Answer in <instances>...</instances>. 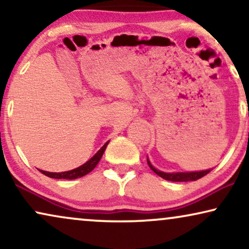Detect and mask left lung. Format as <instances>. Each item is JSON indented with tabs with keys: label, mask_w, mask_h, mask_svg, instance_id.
Listing matches in <instances>:
<instances>
[{
	"label": "left lung",
	"mask_w": 249,
	"mask_h": 249,
	"mask_svg": "<svg viewBox=\"0 0 249 249\" xmlns=\"http://www.w3.org/2000/svg\"><path fill=\"white\" fill-rule=\"evenodd\" d=\"M147 163L148 166L151 168L153 171H154L156 175L161 177V178L169 180V181H175V182H180V181H195V180H198L202 178V177L206 176L207 173L211 172V170H204V171H195V172H163L160 171V170L155 169L154 166L152 165V163L149 162L147 158Z\"/></svg>",
	"instance_id": "obj_1"
}]
</instances>
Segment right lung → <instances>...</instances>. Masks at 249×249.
Returning <instances> with one entry per match:
<instances>
[{"mask_svg": "<svg viewBox=\"0 0 249 249\" xmlns=\"http://www.w3.org/2000/svg\"><path fill=\"white\" fill-rule=\"evenodd\" d=\"M108 144V142H105V144L102 146V148L98 151L96 154H95L93 158L85 163V164L78 166V168L70 170V171H66V172H47V171H43V170H39L43 175H45L50 178H54V179H68V180H72V179H77V178H81V177L86 176L87 173H89L90 171H93L95 166L97 165V163L100 162V160L103 156V153L107 148V146Z\"/></svg>", "mask_w": 249, "mask_h": 249, "instance_id": "obj_1", "label": "right lung"}]
</instances>
